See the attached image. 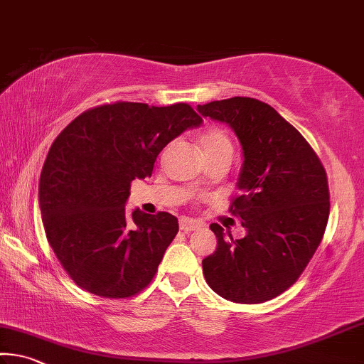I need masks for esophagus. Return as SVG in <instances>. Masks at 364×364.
<instances>
[{
	"label": "esophagus",
	"mask_w": 364,
	"mask_h": 364,
	"mask_svg": "<svg viewBox=\"0 0 364 364\" xmlns=\"http://www.w3.org/2000/svg\"><path fill=\"white\" fill-rule=\"evenodd\" d=\"M200 227V223L198 220H193V218L189 217H183L180 218V230L183 232H193V230H198Z\"/></svg>",
	"instance_id": "obj_1"
}]
</instances>
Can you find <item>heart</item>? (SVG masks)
<instances>
[{"mask_svg":"<svg viewBox=\"0 0 364 364\" xmlns=\"http://www.w3.org/2000/svg\"><path fill=\"white\" fill-rule=\"evenodd\" d=\"M199 146L205 157L218 152H232V141L220 128H209L199 136Z\"/></svg>","mask_w":364,"mask_h":364,"instance_id":"obj_1","label":"heart"}]
</instances>
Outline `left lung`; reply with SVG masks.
<instances>
[{
  "label": "left lung",
  "mask_w": 364,
  "mask_h": 364,
  "mask_svg": "<svg viewBox=\"0 0 364 364\" xmlns=\"http://www.w3.org/2000/svg\"><path fill=\"white\" fill-rule=\"evenodd\" d=\"M198 112L227 123L243 154L240 196L230 210L246 235L233 240L210 225L217 247L203 261L205 282L230 301H269L295 284L324 236L331 209L324 166L267 103L233 97L198 105Z\"/></svg>",
  "instance_id": "8db88e82"
}]
</instances>
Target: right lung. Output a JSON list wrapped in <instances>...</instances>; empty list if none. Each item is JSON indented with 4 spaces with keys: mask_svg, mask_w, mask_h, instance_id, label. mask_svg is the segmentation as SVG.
<instances>
[{
    "mask_svg": "<svg viewBox=\"0 0 364 364\" xmlns=\"http://www.w3.org/2000/svg\"><path fill=\"white\" fill-rule=\"evenodd\" d=\"M203 124L188 103L118 102L71 121L51 144L38 205L58 261L76 284L103 298H128L149 285L178 233L168 212L124 205L132 180L151 176L166 144Z\"/></svg>",
    "mask_w": 364,
    "mask_h": 364,
    "instance_id": "1",
    "label": "right lung"
}]
</instances>
